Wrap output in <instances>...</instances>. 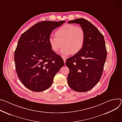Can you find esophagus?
<instances>
[{
	"label": "esophagus",
	"instance_id": "1",
	"mask_svg": "<svg viewBox=\"0 0 122 122\" xmlns=\"http://www.w3.org/2000/svg\"><path fill=\"white\" fill-rule=\"evenodd\" d=\"M63 60H64V62L65 64V63H66V59L65 58H63Z\"/></svg>",
	"mask_w": 122,
	"mask_h": 122
}]
</instances>
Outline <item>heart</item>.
Masks as SVG:
<instances>
[{
	"label": "heart",
	"instance_id": "b5f03b06",
	"mask_svg": "<svg viewBox=\"0 0 122 122\" xmlns=\"http://www.w3.org/2000/svg\"><path fill=\"white\" fill-rule=\"evenodd\" d=\"M55 36H51L49 42L51 50L57 53L61 50V54L65 57L71 53L76 54L81 51L85 41V32L80 26L73 24L64 25L55 32Z\"/></svg>",
	"mask_w": 122,
	"mask_h": 122
}]
</instances>
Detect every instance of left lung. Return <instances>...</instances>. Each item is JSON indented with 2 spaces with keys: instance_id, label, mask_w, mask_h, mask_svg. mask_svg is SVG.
Segmentation results:
<instances>
[{
  "instance_id": "1",
  "label": "left lung",
  "mask_w": 122,
  "mask_h": 122,
  "mask_svg": "<svg viewBox=\"0 0 122 122\" xmlns=\"http://www.w3.org/2000/svg\"><path fill=\"white\" fill-rule=\"evenodd\" d=\"M80 25L85 32V41L80 52L67 59L70 70L68 83L77 92L91 90L98 83L103 73L107 51L104 36L90 22L78 18L68 22Z\"/></svg>"
}]
</instances>
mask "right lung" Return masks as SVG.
Here are the masks:
<instances>
[{
    "label": "right lung",
    "mask_w": 122,
    "mask_h": 122,
    "mask_svg": "<svg viewBox=\"0 0 122 122\" xmlns=\"http://www.w3.org/2000/svg\"><path fill=\"white\" fill-rule=\"evenodd\" d=\"M65 22H39L20 37L15 51V69L20 81L28 89L35 92L47 90L64 66L62 58L51 50L49 39L52 31Z\"/></svg>",
    "instance_id": "add662e5"
}]
</instances>
